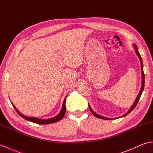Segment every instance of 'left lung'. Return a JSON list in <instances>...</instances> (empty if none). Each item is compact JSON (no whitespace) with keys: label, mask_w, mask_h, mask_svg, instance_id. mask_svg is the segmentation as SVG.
Segmentation results:
<instances>
[{"label":"left lung","mask_w":153,"mask_h":153,"mask_svg":"<svg viewBox=\"0 0 153 153\" xmlns=\"http://www.w3.org/2000/svg\"><path fill=\"white\" fill-rule=\"evenodd\" d=\"M134 48H135V53H136V54H137L138 57L139 58V60H140V62H141V73H142V85H141V90H140V92H139L138 96L137 97V98H136V99H135V102H134V105H132V106L131 107V108L129 110V111H128V112H127V113L126 114L123 115L122 117L126 116V115H128L129 113H130V112L132 111V110L135 108V106H137V103H138L139 100V99H140L141 94H142L143 91V89H144V85H145V74H144V72H143V61H142V58H141V55L139 54V51H138V48H137V45H134ZM89 109H90V110H91V112L93 114L94 116H95V117H97V118H100V119H103V120H113L112 118H105V117H104V116H100V115H99V114H97V113H95V112H94L93 110L91 109V108L89 105Z\"/></svg>","instance_id":"left-lung-1"}]
</instances>
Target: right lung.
Instances as JSON below:
<instances>
[{"label": "right lung", "mask_w": 153, "mask_h": 153, "mask_svg": "<svg viewBox=\"0 0 153 153\" xmlns=\"http://www.w3.org/2000/svg\"><path fill=\"white\" fill-rule=\"evenodd\" d=\"M66 97L64 99V100L63 102V105H62V108L60 112L56 116L54 117V118H49V119H40V118H35V117L25 116L24 115H23L22 113L19 112L18 110L16 109V108L14 105H13V106H14V108H15V110H16V112H17L18 114L22 118L27 120V121H30V122H33V123H38V124H49V123H55V122H57L58 121H60V120L64 116L65 113H66V105H65V102H66Z\"/></svg>", "instance_id": "1"}]
</instances>
